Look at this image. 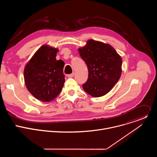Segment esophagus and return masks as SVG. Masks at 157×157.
Segmentation results:
<instances>
[{
	"mask_svg": "<svg viewBox=\"0 0 157 157\" xmlns=\"http://www.w3.org/2000/svg\"><path fill=\"white\" fill-rule=\"evenodd\" d=\"M74 75H75V73H71V74H70V75H68V78H73V77L74 76Z\"/></svg>",
	"mask_w": 157,
	"mask_h": 157,
	"instance_id": "34e87169",
	"label": "esophagus"
}]
</instances>
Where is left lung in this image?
Segmentation results:
<instances>
[{
  "mask_svg": "<svg viewBox=\"0 0 157 157\" xmlns=\"http://www.w3.org/2000/svg\"><path fill=\"white\" fill-rule=\"evenodd\" d=\"M88 68V79L84 90L94 98L107 94L118 82L122 73V58L110 44L88 40L78 48Z\"/></svg>",
  "mask_w": 157,
  "mask_h": 157,
  "instance_id": "1",
  "label": "left lung"
}]
</instances>
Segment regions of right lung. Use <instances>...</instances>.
Here are the masks:
<instances>
[{"label":"right lung","mask_w":157,"mask_h":157,"mask_svg":"<svg viewBox=\"0 0 157 157\" xmlns=\"http://www.w3.org/2000/svg\"><path fill=\"white\" fill-rule=\"evenodd\" d=\"M58 49L43 44L26 64L24 81L28 91L36 99L50 102L60 93L65 81L64 63L56 60Z\"/></svg>","instance_id":"1"}]
</instances>
